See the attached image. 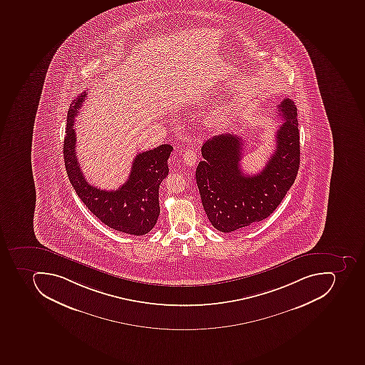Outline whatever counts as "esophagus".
I'll return each instance as SVG.
<instances>
[{
    "instance_id": "34e87169",
    "label": "esophagus",
    "mask_w": 365,
    "mask_h": 365,
    "mask_svg": "<svg viewBox=\"0 0 365 365\" xmlns=\"http://www.w3.org/2000/svg\"><path fill=\"white\" fill-rule=\"evenodd\" d=\"M183 160L187 166H195V161H197V153H195V149H189L185 150L183 153Z\"/></svg>"
}]
</instances>
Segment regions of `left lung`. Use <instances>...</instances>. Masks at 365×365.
I'll return each mask as SVG.
<instances>
[{"mask_svg":"<svg viewBox=\"0 0 365 365\" xmlns=\"http://www.w3.org/2000/svg\"><path fill=\"white\" fill-rule=\"evenodd\" d=\"M277 109L284 122L275 134L274 153L262 172H242L243 142L235 134L214 136L201 148L204 160L195 180L207 217L218 231L229 233L269 217L296 180L300 164L297 107L287 98Z\"/></svg>","mask_w":365,"mask_h":365,"instance_id":"obj_1","label":"left lung"}]
</instances>
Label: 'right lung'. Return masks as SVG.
<instances>
[{
	"instance_id": "1",
	"label": "right lung",
	"mask_w": 365,
	"mask_h": 365,
	"mask_svg": "<svg viewBox=\"0 0 365 365\" xmlns=\"http://www.w3.org/2000/svg\"><path fill=\"white\" fill-rule=\"evenodd\" d=\"M86 94L83 92L71 102L67 115L63 158L69 181L85 206L105 225L128 235H147L157 223L160 212L159 185L170 172L167 160L173 147L161 145L138 153L128 181L119 189L107 191L91 185L77 160L76 133L73 130L75 117Z\"/></svg>"
}]
</instances>
